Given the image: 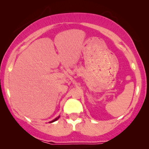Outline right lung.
Listing matches in <instances>:
<instances>
[{
    "label": "right lung",
    "instance_id": "right-lung-1",
    "mask_svg": "<svg viewBox=\"0 0 149 149\" xmlns=\"http://www.w3.org/2000/svg\"><path fill=\"white\" fill-rule=\"evenodd\" d=\"M59 117H60V116H58V117H57V118H55V119H54V120H52V121H50V122H49V123H53V122H54V121L57 120L59 118Z\"/></svg>",
    "mask_w": 149,
    "mask_h": 149
}]
</instances>
